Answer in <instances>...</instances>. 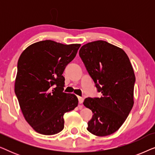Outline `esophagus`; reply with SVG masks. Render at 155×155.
Segmentation results:
<instances>
[{
  "instance_id": "1",
  "label": "esophagus",
  "mask_w": 155,
  "mask_h": 155,
  "mask_svg": "<svg viewBox=\"0 0 155 155\" xmlns=\"http://www.w3.org/2000/svg\"><path fill=\"white\" fill-rule=\"evenodd\" d=\"M78 101H79V104H82V101H83V99H84L83 97L78 96Z\"/></svg>"
}]
</instances>
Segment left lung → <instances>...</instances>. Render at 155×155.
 I'll use <instances>...</instances> for the list:
<instances>
[{
    "mask_svg": "<svg viewBox=\"0 0 155 155\" xmlns=\"http://www.w3.org/2000/svg\"><path fill=\"white\" fill-rule=\"evenodd\" d=\"M100 97H87L83 104L93 115L87 130L107 136L122 126L132 109L135 76L129 58L121 48L105 41L84 44L79 51Z\"/></svg>",
    "mask_w": 155,
    "mask_h": 155,
    "instance_id": "obj_1",
    "label": "left lung"
}]
</instances>
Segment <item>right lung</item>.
Instances as JSON below:
<instances>
[{
	"mask_svg": "<svg viewBox=\"0 0 155 155\" xmlns=\"http://www.w3.org/2000/svg\"><path fill=\"white\" fill-rule=\"evenodd\" d=\"M80 46L45 40L29 46L19 58L15 92L25 120L40 134L61 132L64 114L78 106L75 94L63 92L62 74Z\"/></svg>",
	"mask_w": 155,
	"mask_h": 155,
	"instance_id": "obj_1",
	"label": "right lung"
}]
</instances>
